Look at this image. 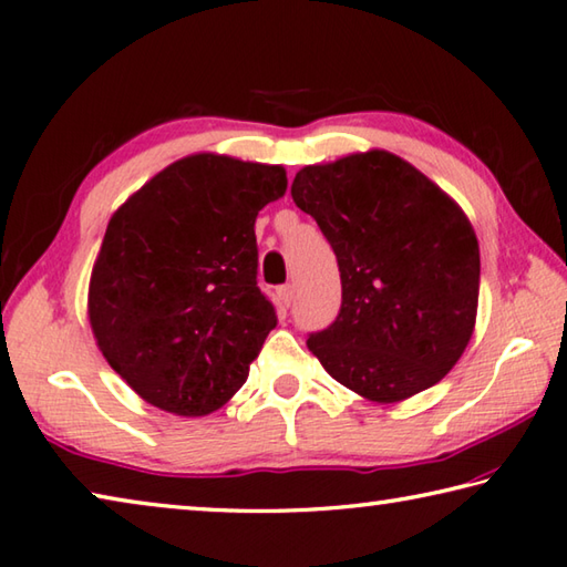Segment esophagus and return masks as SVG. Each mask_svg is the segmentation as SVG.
I'll list each match as a JSON object with an SVG mask.
<instances>
[{"mask_svg": "<svg viewBox=\"0 0 567 567\" xmlns=\"http://www.w3.org/2000/svg\"><path fill=\"white\" fill-rule=\"evenodd\" d=\"M280 300L285 307H290L292 300H295V285H285L280 287Z\"/></svg>", "mask_w": 567, "mask_h": 567, "instance_id": "34e87169", "label": "esophagus"}]
</instances>
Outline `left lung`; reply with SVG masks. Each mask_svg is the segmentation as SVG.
Here are the masks:
<instances>
[{
	"label": "left lung",
	"mask_w": 567,
	"mask_h": 567,
	"mask_svg": "<svg viewBox=\"0 0 567 567\" xmlns=\"http://www.w3.org/2000/svg\"><path fill=\"white\" fill-rule=\"evenodd\" d=\"M290 193L342 277V310L307 339L327 374L377 404L441 382L478 310L481 255L466 213L389 151L305 166Z\"/></svg>",
	"instance_id": "obj_1"
}]
</instances>
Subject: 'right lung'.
Listing matches in <instances>:
<instances>
[{
    "mask_svg": "<svg viewBox=\"0 0 567 567\" xmlns=\"http://www.w3.org/2000/svg\"><path fill=\"white\" fill-rule=\"evenodd\" d=\"M282 166L195 153L111 215L89 322L113 372L178 416L220 409L277 324L257 287L255 218L282 198Z\"/></svg>",
    "mask_w": 567,
    "mask_h": 567,
    "instance_id": "add662e5",
    "label": "right lung"
}]
</instances>
